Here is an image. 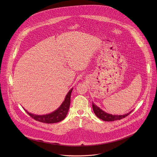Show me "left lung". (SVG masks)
Returning <instances> with one entry per match:
<instances>
[{"label": "left lung", "mask_w": 157, "mask_h": 157, "mask_svg": "<svg viewBox=\"0 0 157 157\" xmlns=\"http://www.w3.org/2000/svg\"><path fill=\"white\" fill-rule=\"evenodd\" d=\"M92 108L94 110V112L95 113V115L98 117L100 119H101L103 121H115V120H121L123 118H125L127 117L128 115H129L132 111L121 115H112L111 114H109L106 112H104L102 111L101 109H100L98 107H97L96 105L92 103Z\"/></svg>", "instance_id": "1"}]
</instances>
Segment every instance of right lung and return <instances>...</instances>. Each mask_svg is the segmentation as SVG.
Returning <instances> with one entry per match:
<instances>
[{
    "label": "right lung",
    "mask_w": 157,
    "mask_h": 157,
    "mask_svg": "<svg viewBox=\"0 0 157 157\" xmlns=\"http://www.w3.org/2000/svg\"><path fill=\"white\" fill-rule=\"evenodd\" d=\"M72 90V88L67 93L65 99L61 106L54 112L51 113L44 115H37L29 113L27 111H25L32 118L36 121L45 123H55L61 121L67 117V112L69 109L70 101H71V94Z\"/></svg>",
    "instance_id": "1"
}]
</instances>
